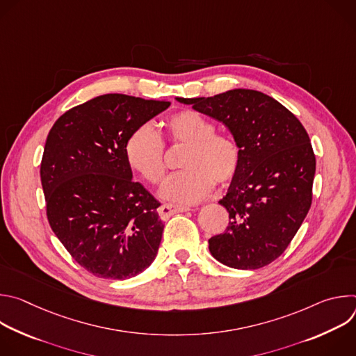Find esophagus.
<instances>
[{
    "label": "esophagus",
    "mask_w": 356,
    "mask_h": 356,
    "mask_svg": "<svg viewBox=\"0 0 356 356\" xmlns=\"http://www.w3.org/2000/svg\"><path fill=\"white\" fill-rule=\"evenodd\" d=\"M190 209L186 207V206H175V204H163L159 207L158 213L161 216L162 220H168L170 216L176 214V213H184V211H188Z\"/></svg>",
    "instance_id": "esophagus-1"
}]
</instances>
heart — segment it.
I'll use <instances>...</instances> for the list:
<instances>
[{"mask_svg":"<svg viewBox=\"0 0 356 356\" xmlns=\"http://www.w3.org/2000/svg\"><path fill=\"white\" fill-rule=\"evenodd\" d=\"M166 140L186 145L180 159L181 172L163 186L162 195L177 204H195L204 200L217 181L231 183L239 172L242 150L227 132H216L214 122L195 110H181L165 121ZM129 168L150 184H161L166 175L165 145L149 124L136 127L125 142Z\"/></svg>","mask_w":356,"mask_h":356,"instance_id":"heart-1","label":"heart"}]
</instances>
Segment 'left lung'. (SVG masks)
Segmentation results:
<instances>
[{
  "instance_id": "1",
  "label": "left lung",
  "mask_w": 356,
  "mask_h": 356,
  "mask_svg": "<svg viewBox=\"0 0 356 356\" xmlns=\"http://www.w3.org/2000/svg\"><path fill=\"white\" fill-rule=\"evenodd\" d=\"M176 99L225 124L242 150L239 172L220 200L229 222L209 239L211 255L234 269L269 265L312 207L316 155L307 131L279 101L255 90Z\"/></svg>"
}]
</instances>
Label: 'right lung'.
I'll use <instances>...</instances> for the list:
<instances>
[{"label":"right lung","mask_w":356,"mask_h":356,"mask_svg":"<svg viewBox=\"0 0 356 356\" xmlns=\"http://www.w3.org/2000/svg\"><path fill=\"white\" fill-rule=\"evenodd\" d=\"M170 106L125 94L98 95L49 131L40 181L50 228L97 277L124 280L155 261L165 224L161 202L132 180L129 134Z\"/></svg>","instance_id":"obj_1"}]
</instances>
